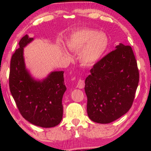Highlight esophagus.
Returning a JSON list of instances; mask_svg holds the SVG:
<instances>
[{"label": "esophagus", "instance_id": "esophagus-1", "mask_svg": "<svg viewBox=\"0 0 151 151\" xmlns=\"http://www.w3.org/2000/svg\"><path fill=\"white\" fill-rule=\"evenodd\" d=\"M84 85H85V84H84V81L83 80H78V82L77 84V87L78 88H83L84 87Z\"/></svg>", "mask_w": 151, "mask_h": 151}]
</instances>
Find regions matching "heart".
Masks as SVG:
<instances>
[{
  "label": "heart",
  "instance_id": "b5f03b06",
  "mask_svg": "<svg viewBox=\"0 0 151 151\" xmlns=\"http://www.w3.org/2000/svg\"><path fill=\"white\" fill-rule=\"evenodd\" d=\"M66 45L70 50L80 51L79 60L82 65L91 67L102 58L108 47L109 40L104 33L82 29L70 36Z\"/></svg>",
  "mask_w": 151,
  "mask_h": 151
}]
</instances>
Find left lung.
I'll use <instances>...</instances> for the list:
<instances>
[{
    "label": "left lung",
    "mask_w": 151,
    "mask_h": 151,
    "mask_svg": "<svg viewBox=\"0 0 151 151\" xmlns=\"http://www.w3.org/2000/svg\"><path fill=\"white\" fill-rule=\"evenodd\" d=\"M94 65L85 80L87 114L93 122L109 124L127 113L133 104L139 82L131 46L119 43Z\"/></svg>",
    "instance_id": "obj_1"
}]
</instances>
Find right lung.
<instances>
[{
	"label": "right lung",
	"instance_id": "obj_1",
	"mask_svg": "<svg viewBox=\"0 0 151 151\" xmlns=\"http://www.w3.org/2000/svg\"><path fill=\"white\" fill-rule=\"evenodd\" d=\"M34 40L22 37L19 48L10 63L9 88L20 114L32 124L42 128L54 127L63 119V95L67 87L64 71H52L42 80H36L26 68L24 47Z\"/></svg>",
	"mask_w": 151,
	"mask_h": 151
}]
</instances>
